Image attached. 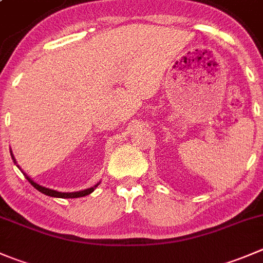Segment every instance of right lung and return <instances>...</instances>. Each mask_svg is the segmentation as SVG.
Instances as JSON below:
<instances>
[{
	"label": "right lung",
	"mask_w": 263,
	"mask_h": 263,
	"mask_svg": "<svg viewBox=\"0 0 263 263\" xmlns=\"http://www.w3.org/2000/svg\"><path fill=\"white\" fill-rule=\"evenodd\" d=\"M12 159H14V157H12ZM19 167V165H17ZM25 177H27V180L29 181L30 185L33 186V187L37 189L38 191H41L42 194H45V195H48V196H53V198H81V196H86L88 195V194L92 193L93 190H95L96 186L99 185H95L93 187H90V189H86V190H82V191H76V193H60V191H56V190H51V189H47V187H43V186L38 185V183H35L34 181L30 180L29 177H28L27 175H25Z\"/></svg>",
	"instance_id": "add662e5"
}]
</instances>
